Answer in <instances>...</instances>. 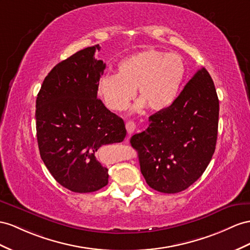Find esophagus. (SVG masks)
I'll return each instance as SVG.
<instances>
[{
	"label": "esophagus",
	"instance_id": "esophagus-1",
	"mask_svg": "<svg viewBox=\"0 0 250 250\" xmlns=\"http://www.w3.org/2000/svg\"><path fill=\"white\" fill-rule=\"evenodd\" d=\"M125 127H126V132H127V134H133L134 133V131L136 130V125H135V123H134V121H127V123L125 124Z\"/></svg>",
	"mask_w": 250,
	"mask_h": 250
}]
</instances>
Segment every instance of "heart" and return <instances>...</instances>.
<instances>
[{
    "label": "heart",
    "mask_w": 250,
    "mask_h": 250,
    "mask_svg": "<svg viewBox=\"0 0 250 250\" xmlns=\"http://www.w3.org/2000/svg\"><path fill=\"white\" fill-rule=\"evenodd\" d=\"M186 72L182 57L146 49L121 60L117 75L106 74L98 81L99 97L112 111H124L136 89L138 107L163 111L176 100Z\"/></svg>",
    "instance_id": "heart-1"
}]
</instances>
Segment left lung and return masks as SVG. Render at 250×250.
<instances>
[{"mask_svg":"<svg viewBox=\"0 0 250 250\" xmlns=\"http://www.w3.org/2000/svg\"><path fill=\"white\" fill-rule=\"evenodd\" d=\"M219 110L213 80L203 67L172 105L151 115L148 129L131 137L152 189L177 193L202 176L215 150Z\"/></svg>","mask_w":250,"mask_h":250,"instance_id":"8db88e82","label":"left lung"}]
</instances>
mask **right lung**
<instances>
[{
	"label": "right lung",
	"mask_w": 250,
	"mask_h": 250,
	"mask_svg": "<svg viewBox=\"0 0 250 250\" xmlns=\"http://www.w3.org/2000/svg\"><path fill=\"white\" fill-rule=\"evenodd\" d=\"M99 44L79 50L50 70L36 101L40 155L61 186L88 193L106 186L108 173L97 161L101 146L121 143L124 120L97 98L105 63L95 59Z\"/></svg>",
	"instance_id": "1"
}]
</instances>
